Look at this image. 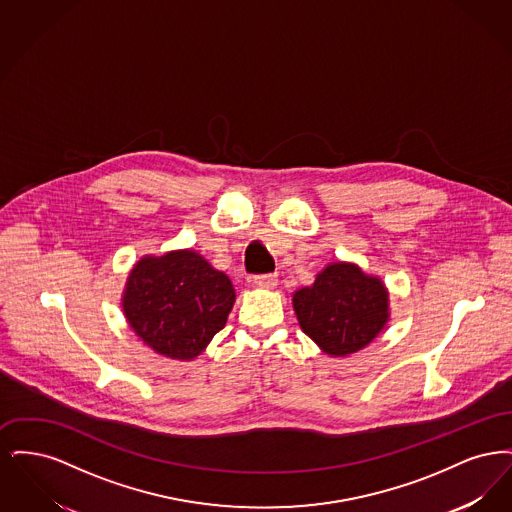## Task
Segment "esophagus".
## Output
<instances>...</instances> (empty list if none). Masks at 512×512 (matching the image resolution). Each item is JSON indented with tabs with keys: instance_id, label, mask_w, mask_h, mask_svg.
I'll list each match as a JSON object with an SVG mask.
<instances>
[{
	"instance_id": "34e87169",
	"label": "esophagus",
	"mask_w": 512,
	"mask_h": 512,
	"mask_svg": "<svg viewBox=\"0 0 512 512\" xmlns=\"http://www.w3.org/2000/svg\"><path fill=\"white\" fill-rule=\"evenodd\" d=\"M253 284L261 290H274L278 284V278H276V274H263V276H255Z\"/></svg>"
}]
</instances>
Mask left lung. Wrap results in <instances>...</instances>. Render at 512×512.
I'll return each instance as SVG.
<instances>
[{
    "label": "left lung",
    "instance_id": "left-lung-1",
    "mask_svg": "<svg viewBox=\"0 0 512 512\" xmlns=\"http://www.w3.org/2000/svg\"><path fill=\"white\" fill-rule=\"evenodd\" d=\"M292 305L301 330L330 357L365 349L390 322L384 280L347 261L322 268L311 286L293 292Z\"/></svg>",
    "mask_w": 512,
    "mask_h": 512
}]
</instances>
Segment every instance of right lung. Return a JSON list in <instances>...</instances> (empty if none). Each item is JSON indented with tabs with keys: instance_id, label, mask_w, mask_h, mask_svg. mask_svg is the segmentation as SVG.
<instances>
[{
	"instance_id": "right-lung-1",
	"label": "right lung",
	"mask_w": 512,
	"mask_h": 512,
	"mask_svg": "<svg viewBox=\"0 0 512 512\" xmlns=\"http://www.w3.org/2000/svg\"><path fill=\"white\" fill-rule=\"evenodd\" d=\"M236 292L230 278L194 249L144 255L128 272L122 313L157 355L194 361L224 328Z\"/></svg>"
}]
</instances>
